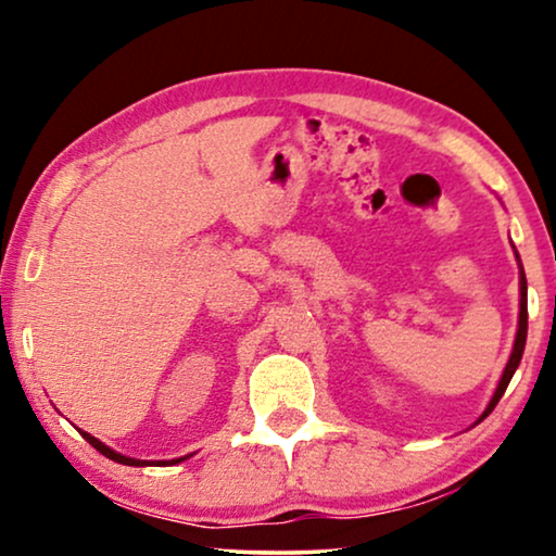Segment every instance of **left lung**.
<instances>
[{
  "label": "left lung",
  "mask_w": 556,
  "mask_h": 556,
  "mask_svg": "<svg viewBox=\"0 0 556 556\" xmlns=\"http://www.w3.org/2000/svg\"><path fill=\"white\" fill-rule=\"evenodd\" d=\"M516 261H519V255H516ZM519 263H521V261H519ZM519 286H521V303H519V329H516V341H514L511 356H508V362H506L504 375H501V382H498V387H496V392H493V397H491V402H489V407L483 409L481 420H485V417L491 415V409L498 405V400L504 397L506 387H508V382H511L514 371H516V367H519V362H521L523 346H527V326H529V324H527V318H529V314H527V276H523V268H521ZM481 420H478V422H481Z\"/></svg>",
  "instance_id": "left-lung-1"
}]
</instances>
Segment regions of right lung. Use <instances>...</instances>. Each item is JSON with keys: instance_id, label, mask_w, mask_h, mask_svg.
I'll list each match as a JSON object with an SVG mask.
<instances>
[{"instance_id": "add662e5", "label": "right lung", "mask_w": 556, "mask_h": 556, "mask_svg": "<svg viewBox=\"0 0 556 556\" xmlns=\"http://www.w3.org/2000/svg\"><path fill=\"white\" fill-rule=\"evenodd\" d=\"M80 435L86 438L88 443L93 445L98 453H103L105 458H111V460H116V463H124V466H174V463L185 460V458H174V460H136V458H128V455H121V453H116V451H111L109 445H103L101 440L90 435V432H83V430H80Z\"/></svg>"}]
</instances>
